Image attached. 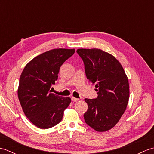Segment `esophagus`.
I'll list each match as a JSON object with an SVG mask.
<instances>
[{
    "label": "esophagus",
    "instance_id": "1",
    "mask_svg": "<svg viewBox=\"0 0 154 154\" xmlns=\"http://www.w3.org/2000/svg\"><path fill=\"white\" fill-rule=\"evenodd\" d=\"M71 100L73 101V102H77V101L79 100V99H77V98H75V97H72L71 98Z\"/></svg>",
    "mask_w": 154,
    "mask_h": 154
}]
</instances>
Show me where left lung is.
Instances as JSON below:
<instances>
[{
	"label": "left lung",
	"instance_id": "left-lung-1",
	"mask_svg": "<svg viewBox=\"0 0 154 154\" xmlns=\"http://www.w3.org/2000/svg\"><path fill=\"white\" fill-rule=\"evenodd\" d=\"M85 65L87 78L95 84L98 97L85 99L87 124L98 132L112 128L126 110L129 100L128 79L120 62L99 49H78Z\"/></svg>",
	"mask_w": 154,
	"mask_h": 154
}]
</instances>
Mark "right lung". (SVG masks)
<instances>
[{"mask_svg":"<svg viewBox=\"0 0 154 154\" xmlns=\"http://www.w3.org/2000/svg\"><path fill=\"white\" fill-rule=\"evenodd\" d=\"M75 49H54L38 55L26 65L19 80L18 96L26 116L35 126L48 129L60 123L69 97L51 93L60 67Z\"/></svg>","mask_w":154,"mask_h":154,"instance_id":"right-lung-1","label":"right lung"}]
</instances>
